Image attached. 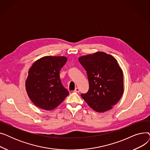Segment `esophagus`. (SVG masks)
Returning a JSON list of instances; mask_svg holds the SVG:
<instances>
[{
  "label": "esophagus",
  "mask_w": 150,
  "mask_h": 150,
  "mask_svg": "<svg viewBox=\"0 0 150 150\" xmlns=\"http://www.w3.org/2000/svg\"><path fill=\"white\" fill-rule=\"evenodd\" d=\"M74 92H78H78H80V89L78 88H75V89L74 90Z\"/></svg>",
  "instance_id": "esophagus-1"
}]
</instances>
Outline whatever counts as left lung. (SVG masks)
Instances as JSON below:
<instances>
[{"instance_id":"obj_1","label":"left lung","mask_w":150,"mask_h":150,"mask_svg":"<svg viewBox=\"0 0 150 150\" xmlns=\"http://www.w3.org/2000/svg\"><path fill=\"white\" fill-rule=\"evenodd\" d=\"M78 60L86 71L89 84L81 97L97 112L111 109L123 93V72L117 61L104 52L83 56Z\"/></svg>"}]
</instances>
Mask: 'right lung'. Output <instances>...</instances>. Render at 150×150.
<instances>
[{"mask_svg":"<svg viewBox=\"0 0 150 150\" xmlns=\"http://www.w3.org/2000/svg\"><path fill=\"white\" fill-rule=\"evenodd\" d=\"M67 60L64 57H45L30 67L25 88L29 98L38 107L52 110L69 94L59 78V71Z\"/></svg>","mask_w":150,"mask_h":150,"instance_id":"obj_1","label":"right lung"}]
</instances>
